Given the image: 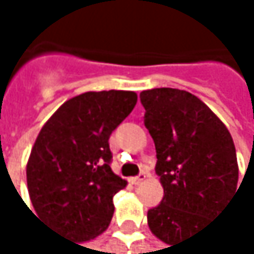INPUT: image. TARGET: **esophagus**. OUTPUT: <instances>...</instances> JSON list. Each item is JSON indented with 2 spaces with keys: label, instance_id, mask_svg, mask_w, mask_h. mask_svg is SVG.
Instances as JSON below:
<instances>
[{
  "label": "esophagus",
  "instance_id": "obj_1",
  "mask_svg": "<svg viewBox=\"0 0 254 254\" xmlns=\"http://www.w3.org/2000/svg\"><path fill=\"white\" fill-rule=\"evenodd\" d=\"M144 178H146V174H144V172H141V174H138L137 177H132V178H129V181L137 186V184H141V183L144 181Z\"/></svg>",
  "mask_w": 254,
  "mask_h": 254
}]
</instances>
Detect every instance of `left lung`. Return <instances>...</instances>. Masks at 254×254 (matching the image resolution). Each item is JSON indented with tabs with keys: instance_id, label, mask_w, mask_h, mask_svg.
Returning a JSON list of instances; mask_svg holds the SVG:
<instances>
[{
	"instance_id": "1",
	"label": "left lung",
	"mask_w": 254,
	"mask_h": 254,
	"mask_svg": "<svg viewBox=\"0 0 254 254\" xmlns=\"http://www.w3.org/2000/svg\"><path fill=\"white\" fill-rule=\"evenodd\" d=\"M140 100L164 190L161 202L148 210V226L172 247L209 226L236 192V149L226 125L196 96L154 88L141 91Z\"/></svg>"
}]
</instances>
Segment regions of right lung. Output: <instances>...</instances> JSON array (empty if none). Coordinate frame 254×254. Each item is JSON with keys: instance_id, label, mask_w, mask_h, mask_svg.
<instances>
[{"instance_id": "right-lung-1", "label": "right lung", "mask_w": 254, "mask_h": 254, "mask_svg": "<svg viewBox=\"0 0 254 254\" xmlns=\"http://www.w3.org/2000/svg\"><path fill=\"white\" fill-rule=\"evenodd\" d=\"M134 91H88L62 103L39 131L27 161L36 215L77 242L108 229L126 181L111 171L110 135L131 114Z\"/></svg>"}]
</instances>
